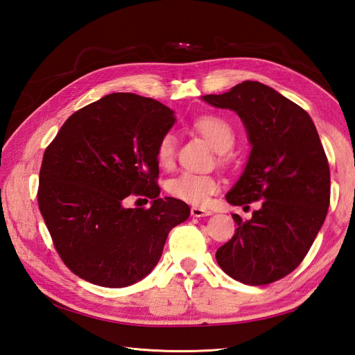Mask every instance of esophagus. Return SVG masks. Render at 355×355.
<instances>
[{"label":"esophagus","instance_id":"obj_1","mask_svg":"<svg viewBox=\"0 0 355 355\" xmlns=\"http://www.w3.org/2000/svg\"><path fill=\"white\" fill-rule=\"evenodd\" d=\"M191 214L194 218H204V216H210L211 211L206 210V209H201V207H192L191 209Z\"/></svg>","mask_w":355,"mask_h":355}]
</instances>
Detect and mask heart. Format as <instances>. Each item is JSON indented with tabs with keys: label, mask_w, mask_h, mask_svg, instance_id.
Listing matches in <instances>:
<instances>
[{
	"label": "heart",
	"mask_w": 355,
	"mask_h": 355,
	"mask_svg": "<svg viewBox=\"0 0 355 355\" xmlns=\"http://www.w3.org/2000/svg\"><path fill=\"white\" fill-rule=\"evenodd\" d=\"M194 125L216 153L227 154L234 148L235 135L227 121L216 116H204L197 120ZM175 155L176 136L173 132H167L158 142L157 159L163 167H170L173 164ZM218 188V180L213 176L194 173V171H180L179 175L167 180V191L171 197L194 206H204Z\"/></svg>",
	"instance_id": "obj_1"
}]
</instances>
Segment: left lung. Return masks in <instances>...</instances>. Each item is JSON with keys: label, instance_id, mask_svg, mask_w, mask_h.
Returning <instances> with one entry per match:
<instances>
[{"label": "left lung", "instance_id": "obj_1", "mask_svg": "<svg viewBox=\"0 0 355 355\" xmlns=\"http://www.w3.org/2000/svg\"><path fill=\"white\" fill-rule=\"evenodd\" d=\"M201 99L237 114L252 146L225 198L232 206L262 200L249 220L231 213L239 227L216 261L244 284L274 283L304 261L327 214L330 170L317 128L299 105L257 81Z\"/></svg>", "mask_w": 355, "mask_h": 355}]
</instances>
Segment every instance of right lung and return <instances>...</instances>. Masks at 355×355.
<instances>
[{
	"mask_svg": "<svg viewBox=\"0 0 355 355\" xmlns=\"http://www.w3.org/2000/svg\"><path fill=\"white\" fill-rule=\"evenodd\" d=\"M176 123L151 98L112 93L73 112L42 157L38 206L58 253L83 280L127 287L151 272L189 206L159 197L157 146ZM130 193L152 198L127 209ZM148 201V200H146Z\"/></svg>",
	"mask_w": 355,
	"mask_h": 355,
	"instance_id": "1",
	"label": "right lung"
}]
</instances>
